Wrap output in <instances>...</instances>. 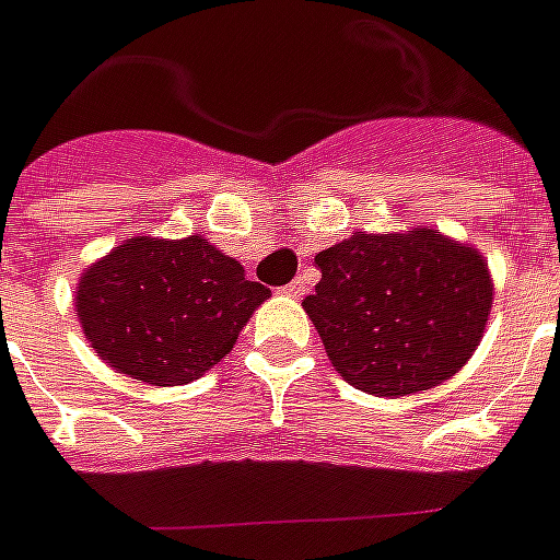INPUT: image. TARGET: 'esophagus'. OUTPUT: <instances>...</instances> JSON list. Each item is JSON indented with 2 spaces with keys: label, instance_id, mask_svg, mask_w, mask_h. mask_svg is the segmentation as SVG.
<instances>
[{
  "label": "esophagus",
  "instance_id": "1",
  "mask_svg": "<svg viewBox=\"0 0 560 560\" xmlns=\"http://www.w3.org/2000/svg\"><path fill=\"white\" fill-rule=\"evenodd\" d=\"M306 292V283L298 277V280H292L289 285H283V295H292V298H301Z\"/></svg>",
  "mask_w": 560,
  "mask_h": 560
}]
</instances>
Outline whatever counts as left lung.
<instances>
[{"label":"left lung","mask_w":560,"mask_h":560,"mask_svg":"<svg viewBox=\"0 0 560 560\" xmlns=\"http://www.w3.org/2000/svg\"><path fill=\"white\" fill-rule=\"evenodd\" d=\"M306 315L336 372L369 395L443 384L472 357L493 306L485 256L436 230L354 233L315 256Z\"/></svg>","instance_id":"1"}]
</instances>
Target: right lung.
Segmentation results:
<instances>
[{
  "label": "right lung",
  "instance_id": "obj_1",
  "mask_svg": "<svg viewBox=\"0 0 560 560\" xmlns=\"http://www.w3.org/2000/svg\"><path fill=\"white\" fill-rule=\"evenodd\" d=\"M271 289L203 235H136L88 268L75 315L105 363L153 386H179L233 351Z\"/></svg>",
  "mask_w": 560,
  "mask_h": 560
}]
</instances>
